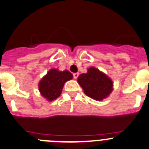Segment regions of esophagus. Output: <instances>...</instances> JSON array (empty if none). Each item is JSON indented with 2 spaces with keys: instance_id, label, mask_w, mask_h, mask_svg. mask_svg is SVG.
I'll use <instances>...</instances> for the list:
<instances>
[{
  "instance_id": "1",
  "label": "esophagus",
  "mask_w": 149,
  "mask_h": 149,
  "mask_svg": "<svg viewBox=\"0 0 149 149\" xmlns=\"http://www.w3.org/2000/svg\"><path fill=\"white\" fill-rule=\"evenodd\" d=\"M79 73H73V78H74L75 79H76L78 78V76H79Z\"/></svg>"
}]
</instances>
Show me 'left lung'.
I'll return each instance as SVG.
<instances>
[{"label": "left lung", "mask_w": 149, "mask_h": 149, "mask_svg": "<svg viewBox=\"0 0 149 149\" xmlns=\"http://www.w3.org/2000/svg\"><path fill=\"white\" fill-rule=\"evenodd\" d=\"M77 81L84 93L95 100H102L113 91L112 80L94 67L89 68L86 73L81 74Z\"/></svg>", "instance_id": "left-lung-1"}]
</instances>
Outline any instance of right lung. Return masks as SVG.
Segmentation results:
<instances>
[{
  "label": "right lung",
  "instance_id": "obj_1",
  "mask_svg": "<svg viewBox=\"0 0 149 149\" xmlns=\"http://www.w3.org/2000/svg\"><path fill=\"white\" fill-rule=\"evenodd\" d=\"M72 79L73 75L68 70L60 71L57 69H51L40 81V93L47 100H54L61 95L65 83Z\"/></svg>",
  "mask_w": 149,
  "mask_h": 149
}]
</instances>
